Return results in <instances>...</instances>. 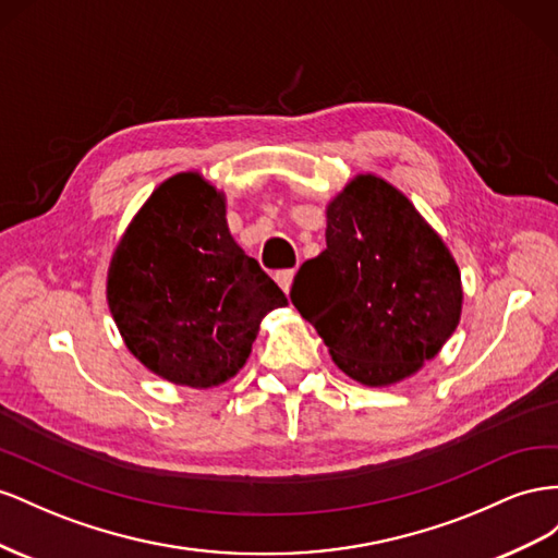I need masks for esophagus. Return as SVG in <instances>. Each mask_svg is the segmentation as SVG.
Masks as SVG:
<instances>
[{"instance_id": "obj_1", "label": "esophagus", "mask_w": 558, "mask_h": 558, "mask_svg": "<svg viewBox=\"0 0 558 558\" xmlns=\"http://www.w3.org/2000/svg\"><path fill=\"white\" fill-rule=\"evenodd\" d=\"M292 280H294V268H282V270H278V274H276V282L280 284L284 292H290Z\"/></svg>"}]
</instances>
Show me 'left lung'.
<instances>
[{"label": "left lung", "mask_w": 558, "mask_h": 558, "mask_svg": "<svg viewBox=\"0 0 558 558\" xmlns=\"http://www.w3.org/2000/svg\"><path fill=\"white\" fill-rule=\"evenodd\" d=\"M327 250L290 299L331 360L364 386H390L433 360L460 320V270L441 238L386 180L357 174L327 208Z\"/></svg>", "instance_id": "8db88e82"}]
</instances>
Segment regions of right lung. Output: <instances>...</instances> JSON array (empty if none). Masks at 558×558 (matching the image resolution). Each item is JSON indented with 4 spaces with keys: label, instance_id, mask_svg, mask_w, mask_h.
I'll return each instance as SVG.
<instances>
[{
    "label": "right lung",
    "instance_id": "add662e5",
    "mask_svg": "<svg viewBox=\"0 0 558 558\" xmlns=\"http://www.w3.org/2000/svg\"><path fill=\"white\" fill-rule=\"evenodd\" d=\"M107 301L147 369L178 386L213 388L243 367L264 315L288 296L235 245L225 196L201 174L180 172L123 233Z\"/></svg>",
    "mask_w": 558,
    "mask_h": 558
}]
</instances>
